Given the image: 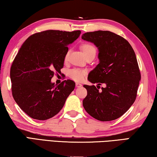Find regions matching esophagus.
Masks as SVG:
<instances>
[{
  "label": "esophagus",
  "mask_w": 157,
  "mask_h": 157,
  "mask_svg": "<svg viewBox=\"0 0 157 157\" xmlns=\"http://www.w3.org/2000/svg\"><path fill=\"white\" fill-rule=\"evenodd\" d=\"M75 86L77 88H79V87H82V85L80 83H75Z\"/></svg>",
  "instance_id": "obj_1"
}]
</instances>
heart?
Here are the masks:
<instances>
[{
  "mask_svg": "<svg viewBox=\"0 0 157 157\" xmlns=\"http://www.w3.org/2000/svg\"><path fill=\"white\" fill-rule=\"evenodd\" d=\"M81 48L83 51L85 56H87L90 54H96V48L94 45L85 42V43L82 44ZM68 53L65 55V60L67 59ZM86 71L84 69L80 68H73L69 71L68 76L70 78L76 82H81L84 79L85 76L86 75Z\"/></svg>",
  "mask_w": 157,
  "mask_h": 157,
  "instance_id": "obj_1",
  "label": "heart"
}]
</instances>
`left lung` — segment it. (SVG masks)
Here are the masks:
<instances>
[{
	"label": "left lung",
	"mask_w": 157,
	"mask_h": 157,
	"mask_svg": "<svg viewBox=\"0 0 157 157\" xmlns=\"http://www.w3.org/2000/svg\"><path fill=\"white\" fill-rule=\"evenodd\" d=\"M99 50L100 63L89 73L92 83L106 87L84 85L87 95L83 107L90 116L100 121H111L123 116L134 102L140 80L135 52L123 36L110 31L98 30L82 34Z\"/></svg>",
	"instance_id": "left-lung-1"
}]
</instances>
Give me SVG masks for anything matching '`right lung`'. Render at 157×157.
Segmentation results:
<instances>
[{"mask_svg": "<svg viewBox=\"0 0 157 157\" xmlns=\"http://www.w3.org/2000/svg\"><path fill=\"white\" fill-rule=\"evenodd\" d=\"M80 34V30L42 31L29 36L18 50L10 68L12 93L32 118L44 121L56 115L75 89L71 79L55 86L51 79L61 72L68 46Z\"/></svg>", "mask_w": 157, "mask_h": 157, "instance_id": "right-lung-1", "label": "right lung"}]
</instances>
